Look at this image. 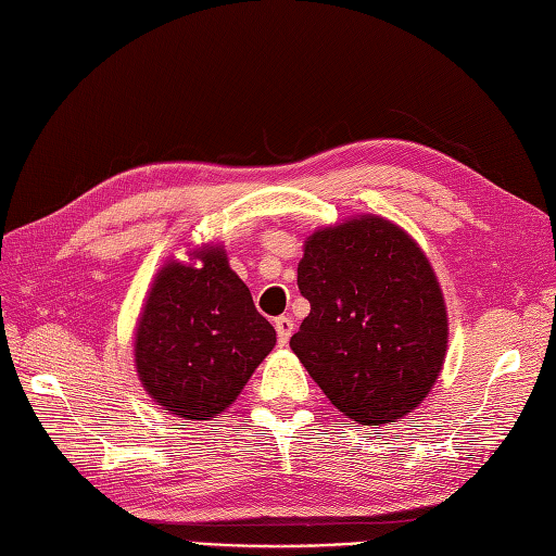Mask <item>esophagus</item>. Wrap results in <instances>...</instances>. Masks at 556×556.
<instances>
[{
	"label": "esophagus",
	"mask_w": 556,
	"mask_h": 556,
	"mask_svg": "<svg viewBox=\"0 0 556 556\" xmlns=\"http://www.w3.org/2000/svg\"><path fill=\"white\" fill-rule=\"evenodd\" d=\"M276 336H278V344H288L292 336V320L288 316L276 318Z\"/></svg>",
	"instance_id": "1"
}]
</instances>
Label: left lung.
I'll use <instances>...</instances> for the list:
<instances>
[{
	"label": "left lung",
	"instance_id": "1",
	"mask_svg": "<svg viewBox=\"0 0 556 556\" xmlns=\"http://www.w3.org/2000/svg\"><path fill=\"white\" fill-rule=\"evenodd\" d=\"M300 292L312 304L290 340L309 376L362 426L424 402L447 354V312L433 266L380 216L320 228L304 242Z\"/></svg>",
	"mask_w": 556,
	"mask_h": 556
}]
</instances>
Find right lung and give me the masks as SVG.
<instances>
[{
    "mask_svg": "<svg viewBox=\"0 0 556 556\" xmlns=\"http://www.w3.org/2000/svg\"><path fill=\"white\" fill-rule=\"evenodd\" d=\"M168 262L147 294L135 332V366L147 394L168 414L208 421L236 402L274 350L276 330L220 247Z\"/></svg>",
    "mask_w": 556,
    "mask_h": 556,
    "instance_id": "add662e5",
    "label": "right lung"
}]
</instances>
